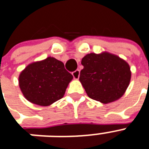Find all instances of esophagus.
<instances>
[{
    "label": "esophagus",
    "instance_id": "1",
    "mask_svg": "<svg viewBox=\"0 0 149 149\" xmlns=\"http://www.w3.org/2000/svg\"><path fill=\"white\" fill-rule=\"evenodd\" d=\"M72 75H73L74 78V79H78L79 78V76H80V71L79 70H76L74 72H72Z\"/></svg>",
    "mask_w": 149,
    "mask_h": 149
}]
</instances>
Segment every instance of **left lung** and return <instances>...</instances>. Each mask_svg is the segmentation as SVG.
I'll list each match as a JSON object with an SVG mask.
<instances>
[{
	"label": "left lung",
	"mask_w": 149,
	"mask_h": 149,
	"mask_svg": "<svg viewBox=\"0 0 149 149\" xmlns=\"http://www.w3.org/2000/svg\"><path fill=\"white\" fill-rule=\"evenodd\" d=\"M84 68L80 80L88 96L102 103H109L124 95L131 80L128 64L119 56L102 53L89 54L81 60Z\"/></svg>",
	"instance_id": "1"
}]
</instances>
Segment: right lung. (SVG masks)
<instances>
[{
    "instance_id": "add662e5",
    "label": "right lung",
    "mask_w": 149,
    "mask_h": 149,
    "mask_svg": "<svg viewBox=\"0 0 149 149\" xmlns=\"http://www.w3.org/2000/svg\"><path fill=\"white\" fill-rule=\"evenodd\" d=\"M73 76L63 62L54 57L28 65L19 75V86L26 100L47 107L63 98Z\"/></svg>"
}]
</instances>
